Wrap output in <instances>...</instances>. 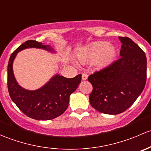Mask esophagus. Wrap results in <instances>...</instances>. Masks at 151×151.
I'll use <instances>...</instances> for the list:
<instances>
[{
    "label": "esophagus",
    "instance_id": "1",
    "mask_svg": "<svg viewBox=\"0 0 151 151\" xmlns=\"http://www.w3.org/2000/svg\"><path fill=\"white\" fill-rule=\"evenodd\" d=\"M87 78H88V76L86 73H82V80H86Z\"/></svg>",
    "mask_w": 151,
    "mask_h": 151
}]
</instances>
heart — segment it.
I'll return each instance as SVG.
<instances>
[{"mask_svg":"<svg viewBox=\"0 0 151 151\" xmlns=\"http://www.w3.org/2000/svg\"><path fill=\"white\" fill-rule=\"evenodd\" d=\"M116 56L114 46L108 45L107 42L99 41L85 48L78 55V59L82 64L94 62V66L98 69L106 68L111 64Z\"/></svg>","mask_w":151,"mask_h":151,"instance_id":"b5f03b06","label":"heart"}]
</instances>
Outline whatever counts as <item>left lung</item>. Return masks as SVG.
Listing matches in <instances>:
<instances>
[{"instance_id":"8db88e82","label":"left lung","mask_w":151,"mask_h":151,"mask_svg":"<svg viewBox=\"0 0 151 151\" xmlns=\"http://www.w3.org/2000/svg\"><path fill=\"white\" fill-rule=\"evenodd\" d=\"M119 39L120 58L88 77L93 87L90 104L105 114H119L131 107L143 91L147 78L145 52L128 37Z\"/></svg>"}]
</instances>
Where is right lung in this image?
<instances>
[{"instance_id":"add662e5","label":"right lung","mask_w":151,"mask_h":151,"mask_svg":"<svg viewBox=\"0 0 151 151\" xmlns=\"http://www.w3.org/2000/svg\"><path fill=\"white\" fill-rule=\"evenodd\" d=\"M27 48H39L51 51L49 46L29 40L24 42L11 55L8 64V90L11 99L24 114L35 120H52L67 110L70 95L77 88L81 81V75L68 78L56 75L42 88L35 91L24 89L15 80L13 61L17 54Z\"/></svg>"}]
</instances>
